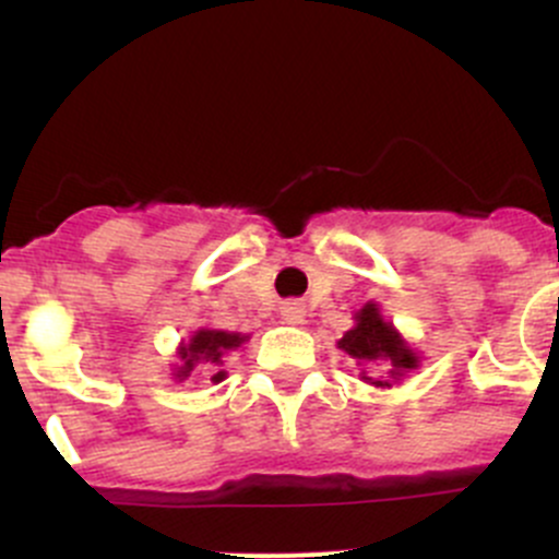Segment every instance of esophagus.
<instances>
[{"instance_id": "1", "label": "esophagus", "mask_w": 559, "mask_h": 559, "mask_svg": "<svg viewBox=\"0 0 559 559\" xmlns=\"http://www.w3.org/2000/svg\"><path fill=\"white\" fill-rule=\"evenodd\" d=\"M281 319H284L286 324H302V321H306V306L297 300L284 302V306H281Z\"/></svg>"}]
</instances>
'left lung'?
Listing matches in <instances>:
<instances>
[{"instance_id": "obj_1", "label": "left lung", "mask_w": 559, "mask_h": 559, "mask_svg": "<svg viewBox=\"0 0 559 559\" xmlns=\"http://www.w3.org/2000/svg\"><path fill=\"white\" fill-rule=\"evenodd\" d=\"M354 321L357 324L337 341L341 352H346L357 362H389V379L394 381L419 368V357L414 354V348L403 341V335L394 330L392 321L381 316L376 302H368L362 311H357ZM362 379L370 381L373 386H392L389 379H370V376H365V370Z\"/></svg>"}]
</instances>
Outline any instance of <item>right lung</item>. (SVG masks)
<instances>
[{
    "mask_svg": "<svg viewBox=\"0 0 559 559\" xmlns=\"http://www.w3.org/2000/svg\"><path fill=\"white\" fill-rule=\"evenodd\" d=\"M248 335H240V332H227V330H197L194 335L189 337V343H180L178 348V357L180 365L175 368V381H186L191 376V370L197 365H224V354L238 348L240 343H246ZM224 379V370L213 373L211 381H222Z\"/></svg>",
    "mask_w": 559,
    "mask_h": 559,
    "instance_id": "right-lung-1",
    "label": "right lung"
}]
</instances>
